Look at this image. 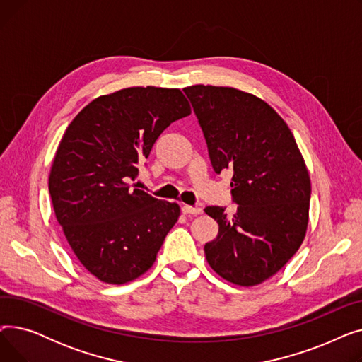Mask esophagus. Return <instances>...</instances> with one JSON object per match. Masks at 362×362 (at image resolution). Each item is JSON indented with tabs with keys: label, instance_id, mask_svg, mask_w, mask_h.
Returning <instances> with one entry per match:
<instances>
[{
	"label": "esophagus",
	"instance_id": "34e87169",
	"mask_svg": "<svg viewBox=\"0 0 362 362\" xmlns=\"http://www.w3.org/2000/svg\"><path fill=\"white\" fill-rule=\"evenodd\" d=\"M182 213H183V214L198 216V214H202V208H199V206H191V205H183V206H182Z\"/></svg>",
	"mask_w": 362,
	"mask_h": 362
}]
</instances>
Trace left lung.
<instances>
[{
    "mask_svg": "<svg viewBox=\"0 0 362 362\" xmlns=\"http://www.w3.org/2000/svg\"><path fill=\"white\" fill-rule=\"evenodd\" d=\"M204 132L217 175L233 173V216L221 206L205 213L218 235L205 258L224 280L255 286L274 276L299 250L308 227L311 180L291 129L252 93L230 86L183 89Z\"/></svg>",
    "mask_w": 362,
    "mask_h": 362,
    "instance_id": "1",
    "label": "left lung"
}]
</instances>
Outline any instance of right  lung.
<instances>
[{"mask_svg": "<svg viewBox=\"0 0 362 362\" xmlns=\"http://www.w3.org/2000/svg\"><path fill=\"white\" fill-rule=\"evenodd\" d=\"M191 114L177 88L132 86L90 101L57 148L48 189L76 258L98 280L124 284L146 273L180 216L129 179L175 120Z\"/></svg>", "mask_w": 362, "mask_h": 362, "instance_id": "add662e5", "label": "right lung"}]
</instances>
